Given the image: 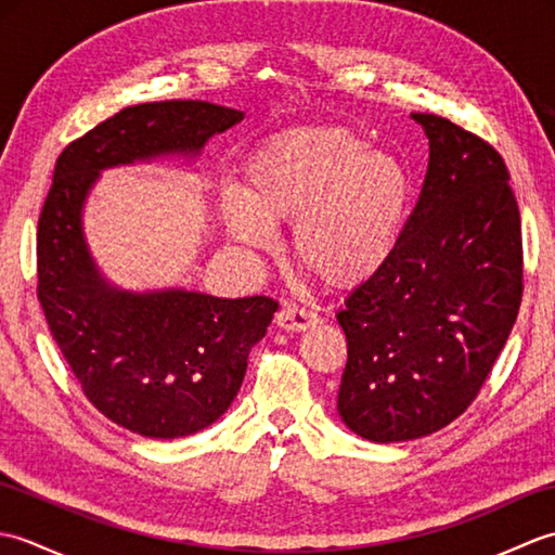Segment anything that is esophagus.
<instances>
[{
  "mask_svg": "<svg viewBox=\"0 0 555 555\" xmlns=\"http://www.w3.org/2000/svg\"><path fill=\"white\" fill-rule=\"evenodd\" d=\"M317 322H320V314L308 308H300V305H286V308L276 312V324L286 328V332H305V328L314 326Z\"/></svg>",
  "mask_w": 555,
  "mask_h": 555,
  "instance_id": "obj_1",
  "label": "esophagus"
}]
</instances>
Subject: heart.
<instances>
[{"label": "heart", "mask_w": 555, "mask_h": 555, "mask_svg": "<svg viewBox=\"0 0 555 555\" xmlns=\"http://www.w3.org/2000/svg\"><path fill=\"white\" fill-rule=\"evenodd\" d=\"M408 173L338 126L281 133L245 162L241 193L219 215L245 253H271L291 223V250L328 286H358L391 257L408 209Z\"/></svg>", "instance_id": "obj_1"}]
</instances>
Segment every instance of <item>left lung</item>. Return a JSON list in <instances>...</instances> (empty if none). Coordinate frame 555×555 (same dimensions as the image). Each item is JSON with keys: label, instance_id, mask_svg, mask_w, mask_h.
<instances>
[{"label": "left lung", "instance_id": "8db88e82", "mask_svg": "<svg viewBox=\"0 0 555 555\" xmlns=\"http://www.w3.org/2000/svg\"><path fill=\"white\" fill-rule=\"evenodd\" d=\"M429 167L391 257L336 314L348 338L338 415L374 443L463 415L522 300L520 209L503 157L436 114H412Z\"/></svg>", "mask_w": 555, "mask_h": 555}]
</instances>
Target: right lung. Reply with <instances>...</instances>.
I'll use <instances>...</instances> for the list:
<instances>
[{
  "label": "right lung",
  "instance_id": "1",
  "mask_svg": "<svg viewBox=\"0 0 555 555\" xmlns=\"http://www.w3.org/2000/svg\"><path fill=\"white\" fill-rule=\"evenodd\" d=\"M243 116L199 100L121 109L64 147L38 221V298L59 350L104 417L150 439L197 434L229 410L279 302L116 288L88 250L82 205L102 169L197 157Z\"/></svg>",
  "mask_w": 555,
  "mask_h": 555
}]
</instances>
